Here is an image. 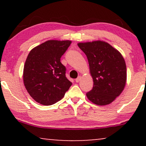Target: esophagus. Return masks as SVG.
<instances>
[{"instance_id": "1", "label": "esophagus", "mask_w": 146, "mask_h": 146, "mask_svg": "<svg viewBox=\"0 0 146 146\" xmlns=\"http://www.w3.org/2000/svg\"><path fill=\"white\" fill-rule=\"evenodd\" d=\"M81 79H82V77L81 76H78L76 79V82H79L81 80Z\"/></svg>"}]
</instances>
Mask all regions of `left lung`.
I'll list each match as a JSON object with an SVG mask.
<instances>
[{
    "label": "left lung",
    "instance_id": "1",
    "mask_svg": "<svg viewBox=\"0 0 146 146\" xmlns=\"http://www.w3.org/2000/svg\"><path fill=\"white\" fill-rule=\"evenodd\" d=\"M86 55L93 88L86 93L90 101L98 106L110 104L121 94L127 80L126 65L121 54L106 42L78 43Z\"/></svg>",
    "mask_w": 146,
    "mask_h": 146
}]
</instances>
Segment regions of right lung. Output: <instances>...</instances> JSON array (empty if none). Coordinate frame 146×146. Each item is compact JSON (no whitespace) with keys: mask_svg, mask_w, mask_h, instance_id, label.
<instances>
[{"mask_svg":"<svg viewBox=\"0 0 146 146\" xmlns=\"http://www.w3.org/2000/svg\"><path fill=\"white\" fill-rule=\"evenodd\" d=\"M71 40H50L33 48L23 70L24 84L30 96L40 104L52 105L60 100L71 86L60 62Z\"/></svg>","mask_w":146,"mask_h":146,"instance_id":"add662e5","label":"right lung"}]
</instances>
